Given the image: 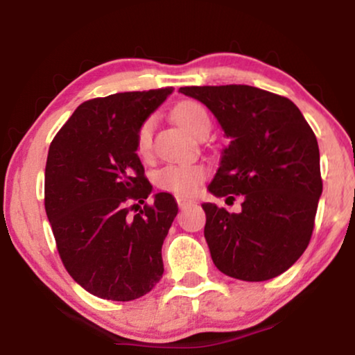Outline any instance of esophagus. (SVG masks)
I'll use <instances>...</instances> for the list:
<instances>
[{"instance_id": "esophagus-1", "label": "esophagus", "mask_w": 355, "mask_h": 355, "mask_svg": "<svg viewBox=\"0 0 355 355\" xmlns=\"http://www.w3.org/2000/svg\"><path fill=\"white\" fill-rule=\"evenodd\" d=\"M176 202L179 207H186V205H191V203H193V200H191V198H187V197H176Z\"/></svg>"}]
</instances>
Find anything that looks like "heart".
<instances>
[{"mask_svg": "<svg viewBox=\"0 0 355 355\" xmlns=\"http://www.w3.org/2000/svg\"><path fill=\"white\" fill-rule=\"evenodd\" d=\"M173 118L176 123L193 135H200L203 130H210V118L207 110L197 101H181L173 110ZM153 118H147L139 125L135 135V147L137 153H150L153 139ZM207 178V168L200 163H169L157 173V184L163 191L178 193V196H189L196 192L200 182Z\"/></svg>", "mask_w": 355, "mask_h": 355, "instance_id": "obj_1", "label": "heart"}]
</instances>
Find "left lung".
Returning a JSON list of instances; mask_svg holds the SVG:
<instances>
[{"label": "left lung", "mask_w": 355, "mask_h": 355, "mask_svg": "<svg viewBox=\"0 0 355 355\" xmlns=\"http://www.w3.org/2000/svg\"><path fill=\"white\" fill-rule=\"evenodd\" d=\"M179 92L202 101L231 139L208 191L226 200L241 196L242 210L202 203L213 263L242 281L284 273L307 249L323 189L312 128L289 98L257 87Z\"/></svg>", "instance_id": "obj_1"}]
</instances>
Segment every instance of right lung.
I'll return each instance as SVG.
<instances>
[{"label":"right lung","mask_w":355,"mask_h":355,"mask_svg":"<svg viewBox=\"0 0 355 355\" xmlns=\"http://www.w3.org/2000/svg\"><path fill=\"white\" fill-rule=\"evenodd\" d=\"M173 90L87 100L48 150L45 210L58 254L72 279L96 297L139 299L163 276L162 245L178 203L159 192L134 217L130 203L152 192L135 147L137 129Z\"/></svg>","instance_id":"right-lung-1"}]
</instances>
